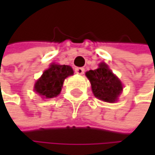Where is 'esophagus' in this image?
Listing matches in <instances>:
<instances>
[{
	"label": "esophagus",
	"instance_id": "esophagus-1",
	"mask_svg": "<svg viewBox=\"0 0 155 155\" xmlns=\"http://www.w3.org/2000/svg\"><path fill=\"white\" fill-rule=\"evenodd\" d=\"M75 72L77 74H80V75H83L84 73V68H76L75 69Z\"/></svg>",
	"mask_w": 155,
	"mask_h": 155
}]
</instances>
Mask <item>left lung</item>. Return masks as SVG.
<instances>
[{"label":"left lung","mask_w":155,"mask_h":155,"mask_svg":"<svg viewBox=\"0 0 155 155\" xmlns=\"http://www.w3.org/2000/svg\"><path fill=\"white\" fill-rule=\"evenodd\" d=\"M85 75L90 81L92 92L96 97L109 103L117 101L123 91V84L106 63H99L97 70L86 71Z\"/></svg>","instance_id":"obj_1"}]
</instances>
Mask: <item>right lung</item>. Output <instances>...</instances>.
Returning <instances> with one entry per match:
<instances>
[{
  "label": "right lung",
  "instance_id": "obj_1",
  "mask_svg": "<svg viewBox=\"0 0 155 155\" xmlns=\"http://www.w3.org/2000/svg\"><path fill=\"white\" fill-rule=\"evenodd\" d=\"M73 74L68 65L51 64L34 84V91L43 98H52L59 95L64 80Z\"/></svg>",
  "mask_w": 155,
  "mask_h": 155
}]
</instances>
